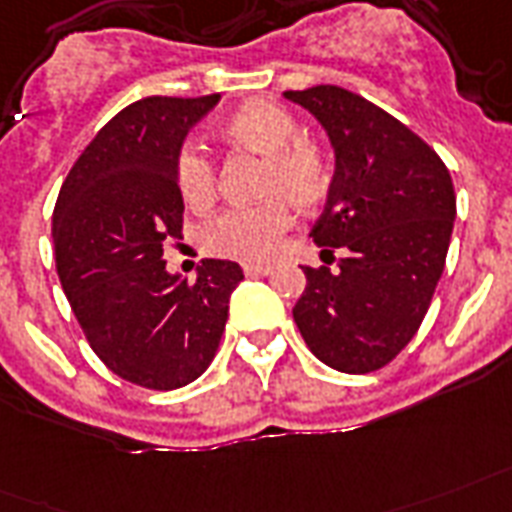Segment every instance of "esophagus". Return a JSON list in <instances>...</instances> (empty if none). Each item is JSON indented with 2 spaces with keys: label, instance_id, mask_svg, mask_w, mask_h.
Segmentation results:
<instances>
[{
  "label": "esophagus",
  "instance_id": "esophagus-1",
  "mask_svg": "<svg viewBox=\"0 0 512 512\" xmlns=\"http://www.w3.org/2000/svg\"><path fill=\"white\" fill-rule=\"evenodd\" d=\"M272 269H275V267H269V264H245L243 272L248 277H264V275H269Z\"/></svg>",
  "mask_w": 512,
  "mask_h": 512
}]
</instances>
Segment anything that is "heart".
Masks as SVG:
<instances>
[{
  "label": "heart",
  "instance_id": "1",
  "mask_svg": "<svg viewBox=\"0 0 512 512\" xmlns=\"http://www.w3.org/2000/svg\"><path fill=\"white\" fill-rule=\"evenodd\" d=\"M221 136L229 144L264 157L259 176V197H269L245 208L216 213L200 229L205 251L232 259L261 261L275 251L277 240L288 227L283 199L307 213L320 208L331 192V162L323 146L301 138V128L288 109L269 101L240 106L221 122ZM178 192L189 205H208L216 194V168L208 152L186 141L176 154Z\"/></svg>",
  "mask_w": 512,
  "mask_h": 512
}]
</instances>
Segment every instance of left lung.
I'll return each instance as SVG.
<instances>
[{
  "mask_svg": "<svg viewBox=\"0 0 512 512\" xmlns=\"http://www.w3.org/2000/svg\"><path fill=\"white\" fill-rule=\"evenodd\" d=\"M334 149L326 208L312 227L339 269L301 267L293 307L304 342L326 366L368 374L406 347L433 301L457 219L446 165L392 114L336 85L285 90Z\"/></svg>",
  "mask_w": 512,
  "mask_h": 512,
  "instance_id": "left-lung-1",
  "label": "left lung"
}]
</instances>
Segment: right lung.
Listing matches in <instances>:
<instances>
[{"label": "right lung", "mask_w": 512, "mask_h": 512, "mask_svg": "<svg viewBox=\"0 0 512 512\" xmlns=\"http://www.w3.org/2000/svg\"><path fill=\"white\" fill-rule=\"evenodd\" d=\"M219 98L125 106L79 154L55 202V264L71 312L109 371L149 390L184 387L211 366L243 280L235 261L205 259L189 283L162 259L184 219L176 154Z\"/></svg>", "instance_id": "right-lung-1"}]
</instances>
